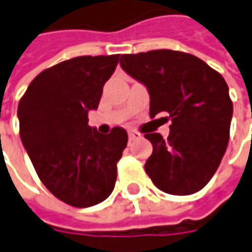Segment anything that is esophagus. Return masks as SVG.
<instances>
[{
	"mask_svg": "<svg viewBox=\"0 0 252 252\" xmlns=\"http://www.w3.org/2000/svg\"><path fill=\"white\" fill-rule=\"evenodd\" d=\"M128 138H129V141H135L138 138H141V134H138L135 131H129L128 132Z\"/></svg>",
	"mask_w": 252,
	"mask_h": 252,
	"instance_id": "esophagus-1",
	"label": "esophagus"
}]
</instances>
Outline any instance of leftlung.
Returning a JSON list of instances; mask_svg holds the SVG:
<instances>
[{
    "mask_svg": "<svg viewBox=\"0 0 252 252\" xmlns=\"http://www.w3.org/2000/svg\"><path fill=\"white\" fill-rule=\"evenodd\" d=\"M123 70L149 93V115L168 113L170 132H148L152 155L145 172L159 190L191 194L213 178L224 157L233 103L220 73L202 59L178 50L159 49L120 58Z\"/></svg>",
    "mask_w": 252,
    "mask_h": 252,
    "instance_id": "8db88e82",
    "label": "left lung"
}]
</instances>
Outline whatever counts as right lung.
<instances>
[{
    "mask_svg": "<svg viewBox=\"0 0 252 252\" xmlns=\"http://www.w3.org/2000/svg\"><path fill=\"white\" fill-rule=\"evenodd\" d=\"M120 55L79 56L39 73L18 104L19 135L39 179L59 200L90 207L114 189L124 128L100 134L87 114L97 110Z\"/></svg>",
    "mask_w": 252,
    "mask_h": 252,
    "instance_id": "1",
    "label": "right lung"
}]
</instances>
